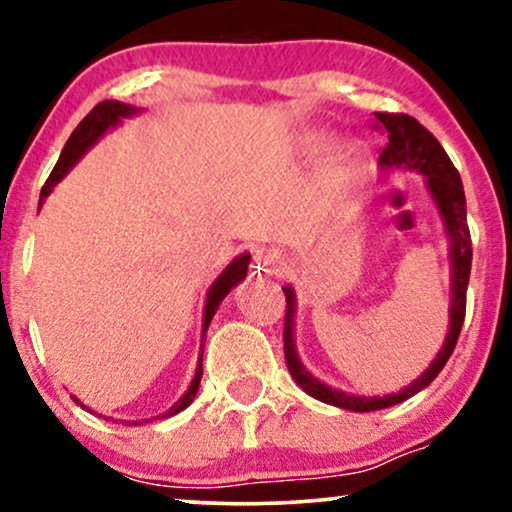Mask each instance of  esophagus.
Instances as JSON below:
<instances>
[{
  "label": "esophagus",
  "instance_id": "obj_1",
  "mask_svg": "<svg viewBox=\"0 0 512 512\" xmlns=\"http://www.w3.org/2000/svg\"><path fill=\"white\" fill-rule=\"evenodd\" d=\"M256 265H258V272H272L275 270V254H272L270 249H261L256 254Z\"/></svg>",
  "mask_w": 512,
  "mask_h": 512
}]
</instances>
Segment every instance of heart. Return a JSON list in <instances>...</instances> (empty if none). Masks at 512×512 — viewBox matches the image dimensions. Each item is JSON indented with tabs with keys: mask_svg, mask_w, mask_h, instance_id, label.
I'll return each mask as SVG.
<instances>
[{
	"mask_svg": "<svg viewBox=\"0 0 512 512\" xmlns=\"http://www.w3.org/2000/svg\"><path fill=\"white\" fill-rule=\"evenodd\" d=\"M356 167V156L352 151H347V153H342V158H340V163H338V170L342 172V174H349Z\"/></svg>",
	"mask_w": 512,
	"mask_h": 512,
	"instance_id": "1",
	"label": "heart"
}]
</instances>
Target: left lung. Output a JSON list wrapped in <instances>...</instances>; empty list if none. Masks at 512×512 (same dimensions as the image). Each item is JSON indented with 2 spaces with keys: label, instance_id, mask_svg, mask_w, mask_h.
<instances>
[{
  "label": "left lung",
  "instance_id": "obj_1",
  "mask_svg": "<svg viewBox=\"0 0 512 512\" xmlns=\"http://www.w3.org/2000/svg\"><path fill=\"white\" fill-rule=\"evenodd\" d=\"M373 128L382 130L387 135V146L380 153V167L382 170H405L417 172L426 177V188H429L433 202H436L440 216H443L447 237H450V261H452V305H450V331L443 342L436 359L431 366L410 382L408 387L398 391V394L389 396H354L345 394L340 389H331L328 384L319 382L307 368L300 363L296 352V340H293V317H296V296H293L291 286H284L286 296V317H284V356L289 373L305 394H310L321 403L335 405V408H345L354 412H370L391 408V405L405 401V398L415 396L417 391L436 380V375L445 368L447 359L457 347L461 326H464L466 317V289L468 277H471V261H473V247H471V233H468L466 223V195L464 184L457 167L452 165L450 156H447L443 146L422 123L408 114H375Z\"/></svg>",
  "mask_w": 512,
  "mask_h": 512
}]
</instances>
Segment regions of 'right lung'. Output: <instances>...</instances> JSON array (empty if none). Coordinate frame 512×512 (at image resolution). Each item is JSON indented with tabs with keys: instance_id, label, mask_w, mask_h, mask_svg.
Instances as JSON below:
<instances>
[{
	"instance_id": "add662e5",
	"label": "right lung",
	"mask_w": 512,
	"mask_h": 512,
	"mask_svg": "<svg viewBox=\"0 0 512 512\" xmlns=\"http://www.w3.org/2000/svg\"><path fill=\"white\" fill-rule=\"evenodd\" d=\"M132 114H137L135 107H130V104H123V102H116V100H104L97 104V107L90 111V114L83 118V121L76 125V130L72 132V137L67 139L65 149H62L58 163H55L51 177L46 179L44 188H41V198H39V207L41 202H44L48 198V193L53 191V186L58 184V181L65 177V174L72 170V167L79 163V158L86 153L90 146H93L97 139H100L104 132H107L109 128H114V125L121 123V118H128ZM249 254H242L237 256L233 263L228 265L226 270L221 272L219 277L214 279V284L209 286V293H207V303H205V319H202V340H205V333L209 324H212V317L216 314V310H219L221 300L228 296V291L233 289V286H237L242 282L244 277H247V265H249ZM200 380H202V356H200V363H198V370H195V377L191 382V387H188V391L184 396L179 398L177 403L172 405L170 410L163 412V415H158L160 419L163 417H172L177 415V412H181L184 408H188V405L193 403L195 394H198V387H200ZM76 403H79V398H74ZM86 408V405H83ZM156 417V419H158ZM130 424V422H125ZM132 424H142V422H132Z\"/></svg>"
}]
</instances>
